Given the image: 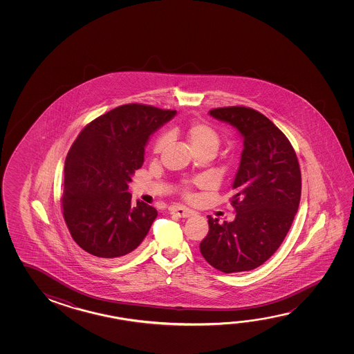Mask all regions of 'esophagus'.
Wrapping results in <instances>:
<instances>
[{
	"label": "esophagus",
	"mask_w": 354,
	"mask_h": 354,
	"mask_svg": "<svg viewBox=\"0 0 354 354\" xmlns=\"http://www.w3.org/2000/svg\"><path fill=\"white\" fill-rule=\"evenodd\" d=\"M170 212L176 214V216H179V217H184V218L192 217V216L195 214V212H194L192 209H186L184 206H173V207L170 209Z\"/></svg>",
	"instance_id": "1"
}]
</instances>
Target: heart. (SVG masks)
<instances>
[{
  "label": "heart",
  "mask_w": 354,
  "mask_h": 354,
  "mask_svg": "<svg viewBox=\"0 0 354 354\" xmlns=\"http://www.w3.org/2000/svg\"><path fill=\"white\" fill-rule=\"evenodd\" d=\"M184 134L186 140L192 145V149L200 153V151H209L216 153L220 148L221 136L218 131L209 124L207 122L200 121V120H194L186 124L184 128ZM169 143L168 134L162 133L156 138L151 151L154 154H160ZM183 195L192 198L194 196L192 186L185 184L183 186Z\"/></svg>",
  "instance_id": "b5f03b06"
}]
</instances>
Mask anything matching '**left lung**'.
Segmentation results:
<instances>
[{
    "label": "left lung",
    "mask_w": 354,
    "mask_h": 354,
    "mask_svg": "<svg viewBox=\"0 0 354 354\" xmlns=\"http://www.w3.org/2000/svg\"><path fill=\"white\" fill-rule=\"evenodd\" d=\"M209 115L237 128L244 149L231 198L236 220L220 223L209 216L200 252L221 272H247L267 261L289 232L301 197V170L290 140L259 111L230 106Z\"/></svg>",
    "instance_id": "8db88e82"
}]
</instances>
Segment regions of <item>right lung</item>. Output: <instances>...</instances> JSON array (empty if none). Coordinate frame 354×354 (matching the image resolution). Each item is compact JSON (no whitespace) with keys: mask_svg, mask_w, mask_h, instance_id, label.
Wrapping results in <instances>:
<instances>
[{"mask_svg":"<svg viewBox=\"0 0 354 354\" xmlns=\"http://www.w3.org/2000/svg\"><path fill=\"white\" fill-rule=\"evenodd\" d=\"M175 110L118 106L82 128L65 159L62 209L75 243L101 261H116L145 239L157 209L132 205L131 176L145 162V145Z\"/></svg>","mask_w":354,"mask_h":354,"instance_id":"add662e5","label":"right lung"}]
</instances>
